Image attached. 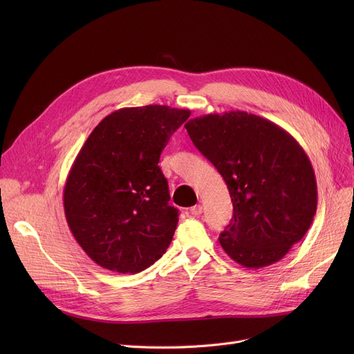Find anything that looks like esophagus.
<instances>
[{"instance_id":"34e87169","label":"esophagus","mask_w":354,"mask_h":354,"mask_svg":"<svg viewBox=\"0 0 354 354\" xmlns=\"http://www.w3.org/2000/svg\"><path fill=\"white\" fill-rule=\"evenodd\" d=\"M191 214H192L194 216L201 215V214H202V205H195V207H192V208H191Z\"/></svg>"}]
</instances>
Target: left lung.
<instances>
[{"label": "left lung", "mask_w": 354, "mask_h": 354, "mask_svg": "<svg viewBox=\"0 0 354 354\" xmlns=\"http://www.w3.org/2000/svg\"><path fill=\"white\" fill-rule=\"evenodd\" d=\"M185 127L231 195L234 215L221 247L247 268L280 261L317 209V182L304 149L283 127L241 110L194 118Z\"/></svg>", "instance_id": "left-lung-1"}]
</instances>
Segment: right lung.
Returning a JSON list of instances; mask_svg holds the SVG:
<instances>
[{
    "label": "right lung",
    "instance_id": "right-lung-1",
    "mask_svg": "<svg viewBox=\"0 0 354 354\" xmlns=\"http://www.w3.org/2000/svg\"><path fill=\"white\" fill-rule=\"evenodd\" d=\"M189 110L149 104L106 116L68 172L63 203L68 228L100 267L135 274L165 254L178 225L160 153Z\"/></svg>",
    "mask_w": 354,
    "mask_h": 354
}]
</instances>
